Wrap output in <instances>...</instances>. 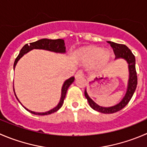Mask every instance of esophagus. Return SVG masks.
I'll list each match as a JSON object with an SVG mask.
<instances>
[{"label": "esophagus", "mask_w": 147, "mask_h": 147, "mask_svg": "<svg viewBox=\"0 0 147 147\" xmlns=\"http://www.w3.org/2000/svg\"><path fill=\"white\" fill-rule=\"evenodd\" d=\"M83 76V72L82 70H78L75 74V78H78V77Z\"/></svg>", "instance_id": "esophagus-1"}]
</instances>
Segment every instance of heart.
I'll use <instances>...</instances> for the list:
<instances>
[{
  "instance_id": "obj_1",
  "label": "heart",
  "mask_w": 147,
  "mask_h": 147,
  "mask_svg": "<svg viewBox=\"0 0 147 147\" xmlns=\"http://www.w3.org/2000/svg\"><path fill=\"white\" fill-rule=\"evenodd\" d=\"M79 55L84 59L88 61L98 59L99 64H103L109 59L110 53L107 50H102L96 47H88L81 49Z\"/></svg>"
}]
</instances>
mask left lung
<instances>
[{
  "mask_svg": "<svg viewBox=\"0 0 147 147\" xmlns=\"http://www.w3.org/2000/svg\"><path fill=\"white\" fill-rule=\"evenodd\" d=\"M108 43H109L111 47L113 48V52L116 55L115 59L123 58L125 60H126V62L129 64V79L126 95L119 103H118L116 105H113V106L108 107V108L100 106L98 104L95 103L88 95L86 89L85 90V96L88 100L90 106L92 109L98 112H100V113L110 114V113H113L119 111L129 103V102L133 96L135 90H136V85H137V75H136V66H135L136 59H135V56L133 55L131 51L124 45H121V44L115 43L113 42H108Z\"/></svg>",
  "mask_w": 147,
  "mask_h": 147,
  "instance_id": "1",
  "label": "left lung"
}]
</instances>
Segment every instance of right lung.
<instances>
[{"label":"right lung","instance_id":"right-lung-1","mask_svg":"<svg viewBox=\"0 0 147 147\" xmlns=\"http://www.w3.org/2000/svg\"><path fill=\"white\" fill-rule=\"evenodd\" d=\"M34 49H45V50L51 51V52H57V53H65L66 52V47L65 46V41L63 39H40V40H38L36 42H32V43H30L29 45L28 44L24 45L22 47V49H21L19 52V55H18L16 58V60L14 62L13 65V69H15V67L16 65L17 62L19 60L20 58L22 57L25 54H26L27 52H29V51L32 50ZM75 80V78L74 77H72V78H69L68 80H67L65 82H64L63 85H62V93H61V98L60 100H59V102L58 103V105H57L55 108H54L53 109L50 110L49 111L45 112V113H37V112H34L31 111L30 110L27 109L26 108L24 107V108H26V110H27L28 111H29L30 113H33V114L35 115H39V116H45V115H49L51 114L52 113H55V112L57 111L58 110L62 107V104L64 102V100H65V96H66L67 91L68 88L69 87V85L72 83ZM14 94H15L16 98H17L18 101L19 100L17 98L16 95L15 93V90H14ZM19 102L21 103V102L19 101ZM22 105V104H21Z\"/></svg>","mask_w":147,"mask_h":147}]
</instances>
